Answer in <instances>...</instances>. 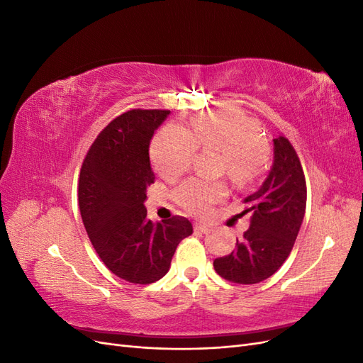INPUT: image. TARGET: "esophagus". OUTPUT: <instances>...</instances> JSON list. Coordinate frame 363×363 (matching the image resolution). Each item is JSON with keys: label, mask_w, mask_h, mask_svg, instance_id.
<instances>
[{"label": "esophagus", "mask_w": 363, "mask_h": 363, "mask_svg": "<svg viewBox=\"0 0 363 363\" xmlns=\"http://www.w3.org/2000/svg\"><path fill=\"white\" fill-rule=\"evenodd\" d=\"M194 228H195V232H201V233L211 232V228H208V227H207V225H204V224H200V223H195Z\"/></svg>", "instance_id": "34e87169"}]
</instances>
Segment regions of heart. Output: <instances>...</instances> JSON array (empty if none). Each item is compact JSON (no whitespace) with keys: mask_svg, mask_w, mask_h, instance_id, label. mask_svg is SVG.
I'll return each instance as SVG.
<instances>
[{"mask_svg":"<svg viewBox=\"0 0 363 363\" xmlns=\"http://www.w3.org/2000/svg\"><path fill=\"white\" fill-rule=\"evenodd\" d=\"M196 148L223 152V168L236 184L251 183L265 162V142L256 121L238 111H219L194 118L191 131L169 124L152 139L150 156L152 167L164 180H174L189 169ZM223 182L189 179L174 192V200L184 211L204 215L225 199Z\"/></svg>","mask_w":363,"mask_h":363,"instance_id":"obj_1","label":"heart"}]
</instances>
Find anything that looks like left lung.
<instances>
[{"label": "left lung", "instance_id": "8db88e82", "mask_svg": "<svg viewBox=\"0 0 363 363\" xmlns=\"http://www.w3.org/2000/svg\"><path fill=\"white\" fill-rule=\"evenodd\" d=\"M307 188L301 162L288 138L274 139V163L260 189L247 196L242 213L250 228L236 250L213 260L223 279L255 284L271 277L291 255L306 212Z\"/></svg>", "mask_w": 363, "mask_h": 363}]
</instances>
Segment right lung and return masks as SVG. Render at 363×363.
Here are the masks:
<instances>
[{"instance_id":"right-lung-1","label":"right lung","mask_w":363,"mask_h":363,"mask_svg":"<svg viewBox=\"0 0 363 363\" xmlns=\"http://www.w3.org/2000/svg\"><path fill=\"white\" fill-rule=\"evenodd\" d=\"M169 111L133 108L116 116L83 160L79 207L91 242L115 276L148 284L168 272L180 240L192 235L184 216L152 224L147 219V188L155 183L150 140Z\"/></svg>"}]
</instances>
